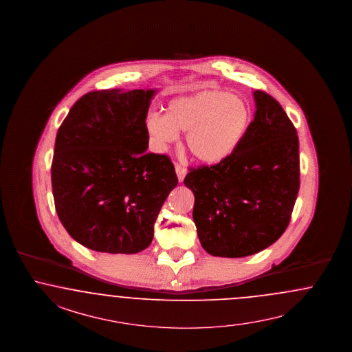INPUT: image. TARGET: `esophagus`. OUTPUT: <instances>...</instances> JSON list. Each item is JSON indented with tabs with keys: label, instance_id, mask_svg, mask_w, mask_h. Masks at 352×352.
<instances>
[{
	"label": "esophagus",
	"instance_id": "obj_1",
	"mask_svg": "<svg viewBox=\"0 0 352 352\" xmlns=\"http://www.w3.org/2000/svg\"><path fill=\"white\" fill-rule=\"evenodd\" d=\"M175 170H176V173H177L179 182H182L185 175H186V168L182 166V163H177V162H176V163H175Z\"/></svg>",
	"mask_w": 352,
	"mask_h": 352
}]
</instances>
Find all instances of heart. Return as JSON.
I'll use <instances>...</instances> for the list:
<instances>
[{
  "mask_svg": "<svg viewBox=\"0 0 352 352\" xmlns=\"http://www.w3.org/2000/svg\"><path fill=\"white\" fill-rule=\"evenodd\" d=\"M252 111L249 102L228 91L204 89L170 100L167 115L150 113L148 133L159 148L186 133L188 148L204 164L229 158L249 131Z\"/></svg>",
  "mask_w": 352,
  "mask_h": 352,
  "instance_id": "heart-1",
  "label": "heart"
}]
</instances>
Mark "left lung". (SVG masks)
<instances>
[{
	"label": "left lung",
	"mask_w": 352,
	"mask_h": 352,
	"mask_svg": "<svg viewBox=\"0 0 352 352\" xmlns=\"http://www.w3.org/2000/svg\"><path fill=\"white\" fill-rule=\"evenodd\" d=\"M255 118L236 151L221 163L189 168L193 220L208 254L242 258L284 234L299 192V140L281 104L254 91Z\"/></svg>",
	"instance_id": "obj_1"
}]
</instances>
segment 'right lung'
I'll return each mask as SVG.
<instances>
[{"label":"right lung","instance_id":"right-lung-1","mask_svg":"<svg viewBox=\"0 0 352 352\" xmlns=\"http://www.w3.org/2000/svg\"><path fill=\"white\" fill-rule=\"evenodd\" d=\"M155 91H94L71 107L58 129L52 188L58 217L88 249L136 254L177 185L166 154L146 153Z\"/></svg>","mask_w":352,"mask_h":352}]
</instances>
